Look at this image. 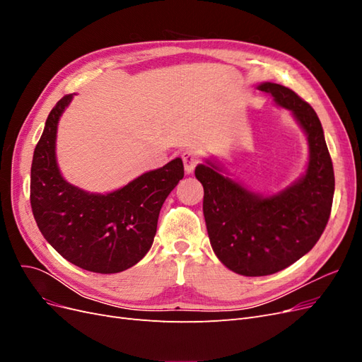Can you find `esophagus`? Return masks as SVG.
Masks as SVG:
<instances>
[{
	"instance_id": "esophagus-1",
	"label": "esophagus",
	"mask_w": 362,
	"mask_h": 362,
	"mask_svg": "<svg viewBox=\"0 0 362 362\" xmlns=\"http://www.w3.org/2000/svg\"><path fill=\"white\" fill-rule=\"evenodd\" d=\"M182 161H184V170H185V173L190 175V173H193L196 164H198L199 160H198V157H196L194 152L185 151L184 154H182Z\"/></svg>"
}]
</instances>
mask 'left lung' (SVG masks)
I'll return each mask as SVG.
<instances>
[{
    "label": "left lung",
    "instance_id": "8db88e82",
    "mask_svg": "<svg viewBox=\"0 0 362 362\" xmlns=\"http://www.w3.org/2000/svg\"><path fill=\"white\" fill-rule=\"evenodd\" d=\"M291 113L308 140L305 172L286 189L262 194L205 158L194 175L204 185V217L216 257L243 276H266L291 266L319 242L331 214L334 168L320 119L310 104L276 83H259Z\"/></svg>",
    "mask_w": 362,
    "mask_h": 362
}]
</instances>
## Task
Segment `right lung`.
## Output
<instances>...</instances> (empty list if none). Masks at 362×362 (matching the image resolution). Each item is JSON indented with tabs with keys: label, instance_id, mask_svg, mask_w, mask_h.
<instances>
[{
	"label": "right lung",
	"instance_id": "1",
	"mask_svg": "<svg viewBox=\"0 0 362 362\" xmlns=\"http://www.w3.org/2000/svg\"><path fill=\"white\" fill-rule=\"evenodd\" d=\"M74 95L54 105L33 154L31 210L42 235L64 259L95 273H119L136 266L154 243L161 206L184 177L182 160L107 193L71 184L60 172L56 144Z\"/></svg>",
	"mask_w": 362,
	"mask_h": 362
}]
</instances>
